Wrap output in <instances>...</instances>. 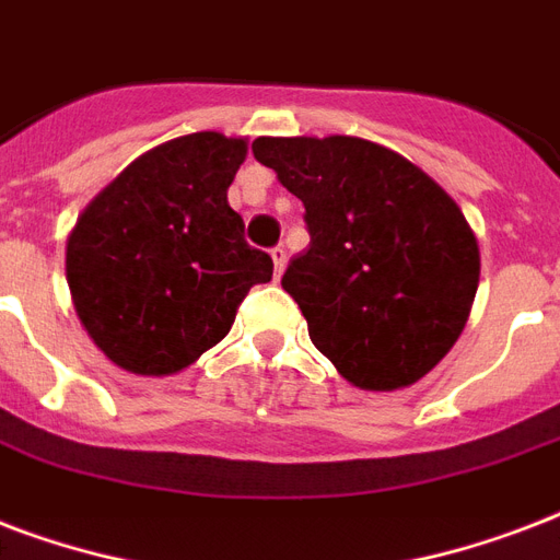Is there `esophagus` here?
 <instances>
[{
    "label": "esophagus",
    "instance_id": "obj_1",
    "mask_svg": "<svg viewBox=\"0 0 560 560\" xmlns=\"http://www.w3.org/2000/svg\"><path fill=\"white\" fill-rule=\"evenodd\" d=\"M270 255H272V270H276V276H281L284 267H288V249H284V246H276Z\"/></svg>",
    "mask_w": 560,
    "mask_h": 560
}]
</instances>
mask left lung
<instances>
[{
	"mask_svg": "<svg viewBox=\"0 0 560 560\" xmlns=\"http://www.w3.org/2000/svg\"><path fill=\"white\" fill-rule=\"evenodd\" d=\"M255 160L305 206L311 246L281 288L358 389L421 381L459 340L479 284L474 229L407 156L358 136H258Z\"/></svg>",
	"mask_w": 560,
	"mask_h": 560,
	"instance_id": "obj_1",
	"label": "left lung"
}]
</instances>
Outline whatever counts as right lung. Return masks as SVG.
Masks as SVG:
<instances>
[{"label":"right lung","instance_id":"obj_1","mask_svg":"<svg viewBox=\"0 0 560 560\" xmlns=\"http://www.w3.org/2000/svg\"><path fill=\"white\" fill-rule=\"evenodd\" d=\"M244 136L188 133L142 153L81 211L66 281L83 331L109 363L144 377L188 369L218 346L270 255L244 241L226 191Z\"/></svg>","mask_w":560,"mask_h":560}]
</instances>
